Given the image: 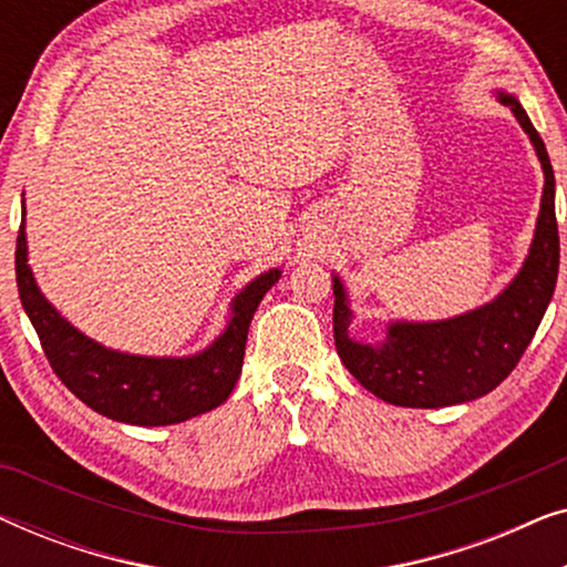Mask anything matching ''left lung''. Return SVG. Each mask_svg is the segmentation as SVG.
Returning <instances> with one entry per match:
<instances>
[{
    "label": "left lung",
    "mask_w": 567,
    "mask_h": 567,
    "mask_svg": "<svg viewBox=\"0 0 567 567\" xmlns=\"http://www.w3.org/2000/svg\"><path fill=\"white\" fill-rule=\"evenodd\" d=\"M498 97L529 134L545 169L537 229L514 281L485 307L452 320L390 322L382 343L371 346L348 336L353 312L343 284L332 276V332L340 361L371 394L390 405L446 408L493 392L516 369L553 299L560 268L553 165L522 103L506 92H498Z\"/></svg>",
    "instance_id": "8db88e82"
}]
</instances>
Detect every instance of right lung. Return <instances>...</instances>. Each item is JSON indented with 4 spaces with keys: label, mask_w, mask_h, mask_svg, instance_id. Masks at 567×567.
<instances>
[{
    "label": "right lung",
    "mask_w": 567,
    "mask_h": 567,
    "mask_svg": "<svg viewBox=\"0 0 567 567\" xmlns=\"http://www.w3.org/2000/svg\"><path fill=\"white\" fill-rule=\"evenodd\" d=\"M14 274L22 309L41 338L53 374L95 413L131 425H173L219 408L235 390L243 371L247 330L255 309L281 278V270L274 268L247 284L231 299L227 330L206 351L185 359H154L111 351L95 343L49 305L28 266L25 219L14 250Z\"/></svg>",
    "instance_id": "1"
}]
</instances>
